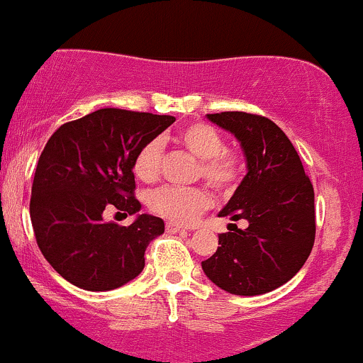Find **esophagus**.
<instances>
[{
    "mask_svg": "<svg viewBox=\"0 0 363 363\" xmlns=\"http://www.w3.org/2000/svg\"><path fill=\"white\" fill-rule=\"evenodd\" d=\"M166 233H169V234L185 233V228H182V225H178L174 223H166Z\"/></svg>",
    "mask_w": 363,
    "mask_h": 363,
    "instance_id": "esophagus-1",
    "label": "esophagus"
}]
</instances>
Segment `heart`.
I'll use <instances>...</instances> for the list:
<instances>
[{
	"label": "heart",
	"instance_id": "b5f03b06",
	"mask_svg": "<svg viewBox=\"0 0 363 363\" xmlns=\"http://www.w3.org/2000/svg\"><path fill=\"white\" fill-rule=\"evenodd\" d=\"M180 146L199 157L197 177H202L212 189L220 194H231L238 189L246 169L242 152L224 146V138L216 127L206 122H191L183 125L174 135ZM163 161V146L157 139L147 140L135 152L132 172L140 182L157 180ZM212 206V197L203 186H161L151 191L147 207L155 216L169 223L189 225Z\"/></svg>",
	"mask_w": 363,
	"mask_h": 363
}]
</instances>
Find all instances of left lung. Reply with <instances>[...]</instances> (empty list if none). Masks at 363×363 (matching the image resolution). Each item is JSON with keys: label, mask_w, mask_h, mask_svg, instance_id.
Instances as JSON below:
<instances>
[{"label": "left lung", "mask_w": 363, "mask_h": 363, "mask_svg": "<svg viewBox=\"0 0 363 363\" xmlns=\"http://www.w3.org/2000/svg\"><path fill=\"white\" fill-rule=\"evenodd\" d=\"M245 151L248 173L219 217L246 219L229 224L202 268L208 279L234 296L275 291L301 270L316 238L314 189L296 147L270 118L246 112L208 113Z\"/></svg>", "instance_id": "obj_1"}]
</instances>
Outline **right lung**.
I'll return each instance as SVG.
<instances>
[{
	"label": "right lung",
	"mask_w": 363,
	"mask_h": 363,
	"mask_svg": "<svg viewBox=\"0 0 363 363\" xmlns=\"http://www.w3.org/2000/svg\"><path fill=\"white\" fill-rule=\"evenodd\" d=\"M174 122L172 115L100 108L66 122L38 157L30 219L42 255L62 279L91 292L135 279L144 253L164 233L163 219L140 214L130 225L106 223L104 212L135 214L132 161L147 140Z\"/></svg>",
	"instance_id": "right-lung-1"
}]
</instances>
